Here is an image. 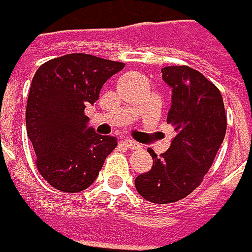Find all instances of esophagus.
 Listing matches in <instances>:
<instances>
[{"label":"esophagus","instance_id":"34e87169","mask_svg":"<svg viewBox=\"0 0 252 252\" xmlns=\"http://www.w3.org/2000/svg\"><path fill=\"white\" fill-rule=\"evenodd\" d=\"M123 144L127 147V149H130V150H137V149H140L141 146L137 143V141L130 140V139H126V140L123 141Z\"/></svg>","mask_w":252,"mask_h":252}]
</instances>
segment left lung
<instances>
[{"label":"left lung","instance_id":"left-lung-1","mask_svg":"<svg viewBox=\"0 0 252 252\" xmlns=\"http://www.w3.org/2000/svg\"><path fill=\"white\" fill-rule=\"evenodd\" d=\"M161 73L172 88L167 123L177 134L158 157L149 149L153 167L134 185L146 200L162 205L178 202L202 184L223 143L227 118L219 88L198 70L168 65Z\"/></svg>","mask_w":252,"mask_h":252}]
</instances>
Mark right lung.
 I'll return each mask as SVG.
<instances>
[{
    "instance_id": "right-lung-1",
    "label": "right lung",
    "mask_w": 252,
    "mask_h": 252,
    "mask_svg": "<svg viewBox=\"0 0 252 252\" xmlns=\"http://www.w3.org/2000/svg\"><path fill=\"white\" fill-rule=\"evenodd\" d=\"M123 67L121 62L71 53L37 68L26 103V131L37 171L53 188L67 193L87 189L118 146L116 137L87 127L90 118L84 111Z\"/></svg>"
}]
</instances>
